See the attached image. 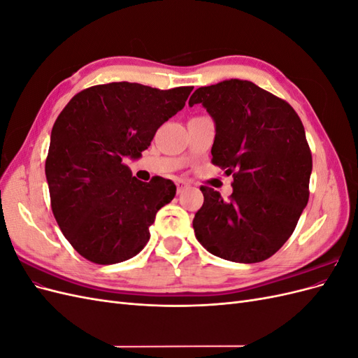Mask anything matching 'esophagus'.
<instances>
[{
  "instance_id": "obj_1",
  "label": "esophagus",
  "mask_w": 358,
  "mask_h": 358,
  "mask_svg": "<svg viewBox=\"0 0 358 358\" xmlns=\"http://www.w3.org/2000/svg\"><path fill=\"white\" fill-rule=\"evenodd\" d=\"M176 187H178V194H180L182 191H185V189L189 188L188 183H187L185 180H182V179H178V180H176Z\"/></svg>"
}]
</instances>
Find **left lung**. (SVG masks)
Returning <instances> with one entry per match:
<instances>
[{"label":"left lung","instance_id":"1","mask_svg":"<svg viewBox=\"0 0 358 358\" xmlns=\"http://www.w3.org/2000/svg\"><path fill=\"white\" fill-rule=\"evenodd\" d=\"M201 103L213 117L212 162L233 173V194L201 187L194 216L197 241L216 257L259 263L289 239L309 200L312 154L296 110L249 80L201 86L189 106Z\"/></svg>","mask_w":358,"mask_h":358}]
</instances>
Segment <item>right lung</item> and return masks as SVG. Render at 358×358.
Returning a JSON list of instances; mask_svg holds the SVG:
<instances>
[{"label": "right lung", "mask_w": 358, "mask_h": 358, "mask_svg": "<svg viewBox=\"0 0 358 358\" xmlns=\"http://www.w3.org/2000/svg\"><path fill=\"white\" fill-rule=\"evenodd\" d=\"M192 88L95 85L76 94L57 117L46 158L50 206L62 234L88 262L121 263L148 243L149 227L176 187L159 176L136 179L124 158L142 155Z\"/></svg>", "instance_id": "add662e5"}]
</instances>
